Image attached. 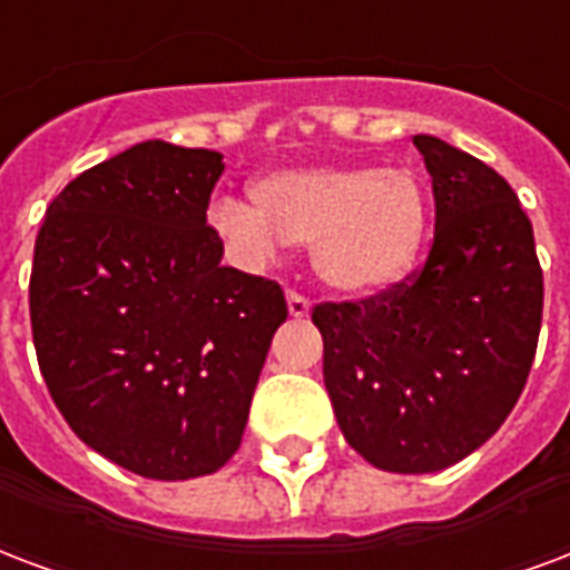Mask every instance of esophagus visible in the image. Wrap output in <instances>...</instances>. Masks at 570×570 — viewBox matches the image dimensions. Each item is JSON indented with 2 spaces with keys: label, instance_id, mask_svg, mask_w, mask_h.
Here are the masks:
<instances>
[{
  "label": "esophagus",
  "instance_id": "obj_1",
  "mask_svg": "<svg viewBox=\"0 0 570 570\" xmlns=\"http://www.w3.org/2000/svg\"><path fill=\"white\" fill-rule=\"evenodd\" d=\"M286 305H289V317H307L311 314V298L296 293V289L286 293Z\"/></svg>",
  "mask_w": 570,
  "mask_h": 570
}]
</instances>
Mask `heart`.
Instances as JSON below:
<instances>
[{
    "mask_svg": "<svg viewBox=\"0 0 570 570\" xmlns=\"http://www.w3.org/2000/svg\"><path fill=\"white\" fill-rule=\"evenodd\" d=\"M250 199L253 208L220 202L214 226L259 253L277 238L311 244L314 272L341 293L399 284L414 268L429 226V196L404 168H284L256 180Z\"/></svg>",
    "mask_w": 570,
    "mask_h": 570,
    "instance_id": "obj_1",
    "label": "heart"
}]
</instances>
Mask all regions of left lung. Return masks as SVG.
<instances>
[{
	"label": "left lung",
	"mask_w": 570,
	"mask_h": 570,
	"mask_svg": "<svg viewBox=\"0 0 570 570\" xmlns=\"http://www.w3.org/2000/svg\"><path fill=\"white\" fill-rule=\"evenodd\" d=\"M435 193L425 263L360 302H320L323 381L347 444L395 474L456 465L495 435L532 371L543 272L495 168L414 135Z\"/></svg>",
	"instance_id": "left-lung-1"
}]
</instances>
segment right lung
<instances>
[{
    "label": "right lung",
    "instance_id": "1",
    "mask_svg": "<svg viewBox=\"0 0 570 570\" xmlns=\"http://www.w3.org/2000/svg\"><path fill=\"white\" fill-rule=\"evenodd\" d=\"M223 154L141 141L50 202L29 277L41 377L71 432L150 480L242 446L286 298L220 263L208 202Z\"/></svg>",
    "mask_w": 570,
    "mask_h": 570
}]
</instances>
